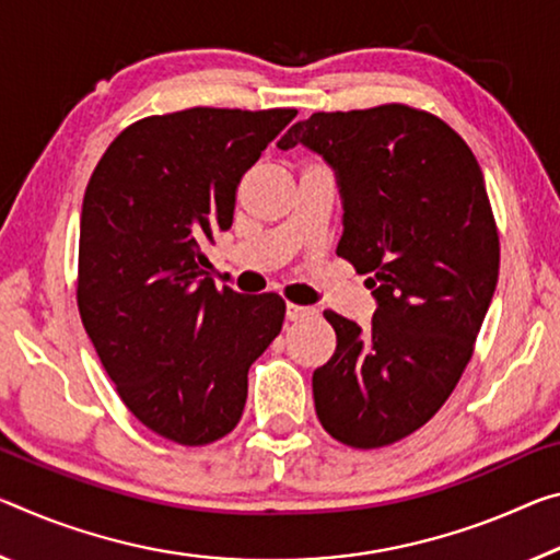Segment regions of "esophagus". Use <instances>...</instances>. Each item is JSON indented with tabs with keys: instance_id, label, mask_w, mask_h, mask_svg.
<instances>
[{
	"instance_id": "34e87169",
	"label": "esophagus",
	"mask_w": 560,
	"mask_h": 560,
	"mask_svg": "<svg viewBox=\"0 0 560 560\" xmlns=\"http://www.w3.org/2000/svg\"><path fill=\"white\" fill-rule=\"evenodd\" d=\"M316 308L312 306H299V304H287V318L289 322H301V318L314 316Z\"/></svg>"
}]
</instances>
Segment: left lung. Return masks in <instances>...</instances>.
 <instances>
[{
    "label": "left lung",
    "instance_id": "1",
    "mask_svg": "<svg viewBox=\"0 0 560 560\" xmlns=\"http://www.w3.org/2000/svg\"><path fill=\"white\" fill-rule=\"evenodd\" d=\"M312 149L343 207L336 254L369 273V328L324 312L336 351L314 371L324 429L353 448L431 419L471 361L499 281V232L481 166L448 124L404 104L316 112L279 149Z\"/></svg>",
    "mask_w": 560,
    "mask_h": 560
}]
</instances>
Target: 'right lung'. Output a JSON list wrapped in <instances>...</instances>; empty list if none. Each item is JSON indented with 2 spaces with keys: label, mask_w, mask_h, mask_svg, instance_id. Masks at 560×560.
Instances as JSON below:
<instances>
[{
  "label": "right lung",
  "mask_w": 560,
  "mask_h": 560,
  "mask_svg": "<svg viewBox=\"0 0 560 560\" xmlns=\"http://www.w3.org/2000/svg\"><path fill=\"white\" fill-rule=\"evenodd\" d=\"M296 109H197L147 117L112 141L86 184L77 301L121 401L182 446L244 413L248 366L277 339V294L219 291L207 256L234 221L236 186Z\"/></svg>",
  "instance_id": "obj_1"
}]
</instances>
